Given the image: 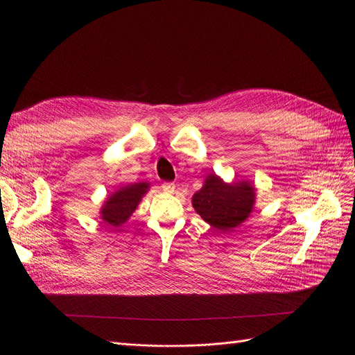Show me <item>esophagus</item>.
I'll return each instance as SVG.
<instances>
[{"label": "esophagus", "mask_w": 355, "mask_h": 355, "mask_svg": "<svg viewBox=\"0 0 355 355\" xmlns=\"http://www.w3.org/2000/svg\"><path fill=\"white\" fill-rule=\"evenodd\" d=\"M161 187H162V190H164L165 193H174V190H175V184H174V182H164V184H162Z\"/></svg>", "instance_id": "esophagus-1"}]
</instances>
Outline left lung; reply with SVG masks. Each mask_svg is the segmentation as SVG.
<instances>
[{
  "mask_svg": "<svg viewBox=\"0 0 355 355\" xmlns=\"http://www.w3.org/2000/svg\"><path fill=\"white\" fill-rule=\"evenodd\" d=\"M254 196V189L248 182L227 184L211 174L205 180V186L193 196L191 203L207 224L227 232L250 216Z\"/></svg>",
  "mask_w": 355,
  "mask_h": 355,
  "instance_id": "obj_1",
  "label": "left lung"
}]
</instances>
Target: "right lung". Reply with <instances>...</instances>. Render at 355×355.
I'll use <instances>...</instances> for the list:
<instances>
[{
  "mask_svg": "<svg viewBox=\"0 0 355 355\" xmlns=\"http://www.w3.org/2000/svg\"><path fill=\"white\" fill-rule=\"evenodd\" d=\"M148 182H136V184L121 187L105 202L101 211L102 219L114 227L124 224L131 214L136 211L141 196L148 191Z\"/></svg>",
  "mask_w": 355,
  "mask_h": 355,
  "instance_id": "obj_1",
  "label": "right lung"
}]
</instances>
